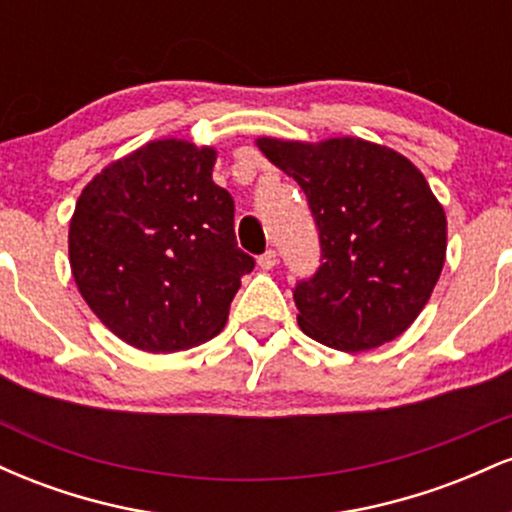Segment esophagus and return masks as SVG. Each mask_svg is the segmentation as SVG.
I'll use <instances>...</instances> for the list:
<instances>
[{"label": "esophagus", "mask_w": 512, "mask_h": 512, "mask_svg": "<svg viewBox=\"0 0 512 512\" xmlns=\"http://www.w3.org/2000/svg\"><path fill=\"white\" fill-rule=\"evenodd\" d=\"M257 264H260L262 269H274L276 267V250L269 248L267 252H262V255L257 257Z\"/></svg>", "instance_id": "1"}]
</instances>
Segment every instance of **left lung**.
I'll return each instance as SVG.
<instances>
[{"label":"left lung","instance_id":"obj_1","mask_svg":"<svg viewBox=\"0 0 512 512\" xmlns=\"http://www.w3.org/2000/svg\"><path fill=\"white\" fill-rule=\"evenodd\" d=\"M308 197L320 267L296 281L298 325L315 342L366 351L419 317L445 262V211L421 170L363 139H257Z\"/></svg>","mask_w":512,"mask_h":512}]
</instances>
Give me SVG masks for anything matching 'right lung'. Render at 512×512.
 Masks as SVG:
<instances>
[{"label": "right lung", "mask_w": 512, "mask_h": 512, "mask_svg": "<svg viewBox=\"0 0 512 512\" xmlns=\"http://www.w3.org/2000/svg\"><path fill=\"white\" fill-rule=\"evenodd\" d=\"M216 151L161 139L101 170L69 223L81 296L122 342L170 354L223 330L240 276L236 204L211 180Z\"/></svg>", "instance_id": "right-lung-1"}]
</instances>
